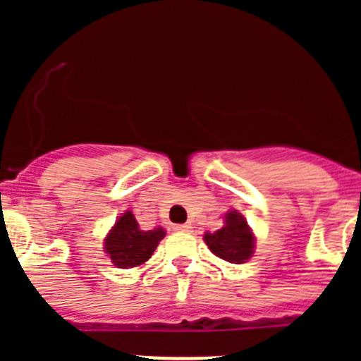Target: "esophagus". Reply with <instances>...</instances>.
I'll return each instance as SVG.
<instances>
[{
    "mask_svg": "<svg viewBox=\"0 0 361 361\" xmlns=\"http://www.w3.org/2000/svg\"><path fill=\"white\" fill-rule=\"evenodd\" d=\"M175 231H191V226L190 224H177L173 226Z\"/></svg>",
    "mask_w": 361,
    "mask_h": 361,
    "instance_id": "obj_1",
    "label": "esophagus"
}]
</instances>
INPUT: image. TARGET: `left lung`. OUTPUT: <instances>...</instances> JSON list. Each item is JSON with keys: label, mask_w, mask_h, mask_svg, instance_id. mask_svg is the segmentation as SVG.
Returning <instances> with one entry per match:
<instances>
[{"label": "left lung", "mask_w": 361, "mask_h": 361, "mask_svg": "<svg viewBox=\"0 0 361 361\" xmlns=\"http://www.w3.org/2000/svg\"><path fill=\"white\" fill-rule=\"evenodd\" d=\"M224 228L204 235V242L213 255L231 264H244L253 257L255 237L247 220L235 209L226 213Z\"/></svg>", "instance_id": "1"}]
</instances>
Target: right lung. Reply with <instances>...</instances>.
Returning <instances> with one entry per match:
<instances>
[{
  "label": "right lung",
  "mask_w": 361,
  "mask_h": 361,
  "mask_svg": "<svg viewBox=\"0 0 361 361\" xmlns=\"http://www.w3.org/2000/svg\"><path fill=\"white\" fill-rule=\"evenodd\" d=\"M164 235L166 231L162 228L142 231L133 213L126 212L117 219L104 238V251L114 266L121 269H132L142 266L152 257Z\"/></svg>",
  "instance_id": "right-lung-1"
}]
</instances>
